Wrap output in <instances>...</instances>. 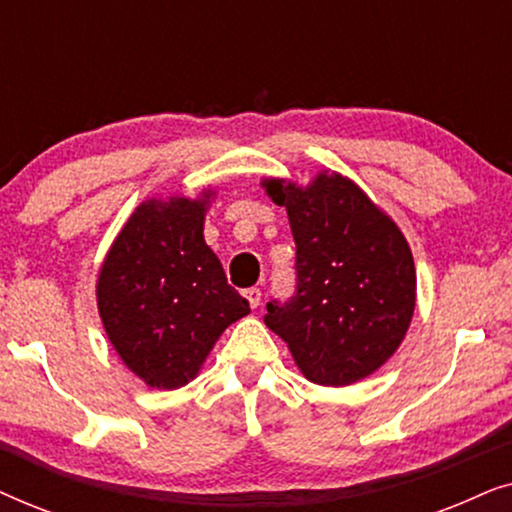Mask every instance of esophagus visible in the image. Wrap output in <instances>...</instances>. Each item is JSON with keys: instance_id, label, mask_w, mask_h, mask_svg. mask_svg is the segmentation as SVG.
<instances>
[{"instance_id": "esophagus-1", "label": "esophagus", "mask_w": 512, "mask_h": 512, "mask_svg": "<svg viewBox=\"0 0 512 512\" xmlns=\"http://www.w3.org/2000/svg\"><path fill=\"white\" fill-rule=\"evenodd\" d=\"M244 298H247L249 305L256 310V307L261 305V289H256V286H251V289L244 291Z\"/></svg>"}]
</instances>
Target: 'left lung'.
Segmentation results:
<instances>
[{"mask_svg": "<svg viewBox=\"0 0 512 512\" xmlns=\"http://www.w3.org/2000/svg\"><path fill=\"white\" fill-rule=\"evenodd\" d=\"M296 240V293L268 303L265 324L307 380L347 387L387 363L408 333L417 298L412 251L394 221L338 172L310 186L270 179Z\"/></svg>", "mask_w": 512, "mask_h": 512, "instance_id": "left-lung-1", "label": "left lung"}]
</instances>
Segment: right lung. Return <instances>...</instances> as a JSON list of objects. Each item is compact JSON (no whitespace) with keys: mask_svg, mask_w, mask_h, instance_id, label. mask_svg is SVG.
<instances>
[{"mask_svg":"<svg viewBox=\"0 0 512 512\" xmlns=\"http://www.w3.org/2000/svg\"><path fill=\"white\" fill-rule=\"evenodd\" d=\"M212 195L142 202L97 277L107 338L149 387L179 389L191 382L219 335L249 314V303L228 284L202 235Z\"/></svg>","mask_w":512,"mask_h":512,"instance_id":"obj_1","label":"right lung"}]
</instances>
